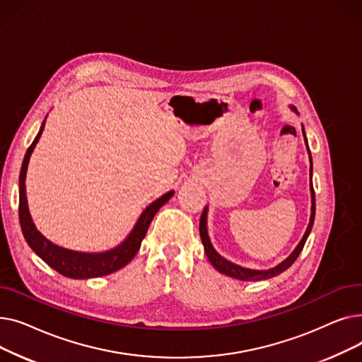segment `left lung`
<instances>
[{
	"mask_svg": "<svg viewBox=\"0 0 362 362\" xmlns=\"http://www.w3.org/2000/svg\"><path fill=\"white\" fill-rule=\"evenodd\" d=\"M293 111H296L295 107H292ZM302 132H303V126H302ZM303 138H305V144L308 146V142H307V136H305V132H303ZM308 156H310V176L313 177V158H311V152H310V148H308ZM310 189H311V217H310V224L307 227V232L305 235H303V238L300 239V242L298 243L296 248L293 250V252L284 259L281 261L279 265H276V267L273 269H269V270H251V269H245V267H240V265L238 264H233L230 261H227L226 258H223L216 250L214 246L210 240V236H208V230H206V211L208 208L205 206L204 211L201 214V220H199V235H201V239H202V245H204V251H205V255L206 258L210 259V262L213 264V267L226 274L229 277H233V279H238V280H243V281H258V280H267V279H272L274 276H279L280 273H283L284 270H288L291 265L296 261V258L299 257L303 245H305L310 233H311V229H313V224H314V218H315V194H314V187H313V179H311V183H310Z\"/></svg>",
	"mask_w": 362,
	"mask_h": 362,
	"instance_id": "left-lung-1",
	"label": "left lung"
}]
</instances>
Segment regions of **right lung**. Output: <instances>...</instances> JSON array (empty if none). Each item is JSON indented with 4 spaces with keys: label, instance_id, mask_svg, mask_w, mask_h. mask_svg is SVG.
Segmentation results:
<instances>
[{
    "label": "right lung",
    "instance_id": "right-lung-1",
    "mask_svg": "<svg viewBox=\"0 0 362 362\" xmlns=\"http://www.w3.org/2000/svg\"><path fill=\"white\" fill-rule=\"evenodd\" d=\"M45 122L42 123L40 132L32 142V145L28 148L26 156L22 164L21 170V177H18V220H21L22 232L28 242V245L32 248V251L42 258L51 269L59 272L60 274L70 277V279H90V277H101L111 274L123 269L126 264L132 261V258L136 255V252L141 248L142 239L145 238L148 227L157 214L160 208L171 198L175 191H170L156 199L152 204H149L144 213L139 216L135 227H133L129 236L119 245L116 248H112L105 252L98 254H88V252H78V251H70L62 246L49 242L45 236H42L40 232L36 230V227L32 221L29 206H28V198H26V171L29 158L32 156V151L35 145L40 141L42 130H44Z\"/></svg>",
    "mask_w": 362,
    "mask_h": 362
}]
</instances>
